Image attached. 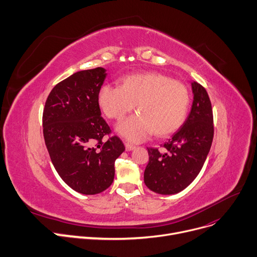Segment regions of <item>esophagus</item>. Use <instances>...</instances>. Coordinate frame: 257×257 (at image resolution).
I'll return each instance as SVG.
<instances>
[{
	"mask_svg": "<svg viewBox=\"0 0 257 257\" xmlns=\"http://www.w3.org/2000/svg\"><path fill=\"white\" fill-rule=\"evenodd\" d=\"M125 148H126L127 152H130V151H133L135 149V146H133L131 144H125Z\"/></svg>",
	"mask_w": 257,
	"mask_h": 257,
	"instance_id": "obj_1",
	"label": "esophagus"
}]
</instances>
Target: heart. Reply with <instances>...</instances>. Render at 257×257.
I'll list each match as a JSON object with an SVG mask.
<instances>
[{
    "instance_id": "heart-1",
    "label": "heart",
    "mask_w": 257,
    "mask_h": 257,
    "mask_svg": "<svg viewBox=\"0 0 257 257\" xmlns=\"http://www.w3.org/2000/svg\"><path fill=\"white\" fill-rule=\"evenodd\" d=\"M186 85L159 72L128 74L122 85L105 84L99 91V105L109 118L122 119L134 106L139 110L115 127L131 143H142L155 132L166 136L177 131L185 121L189 106Z\"/></svg>"
}]
</instances>
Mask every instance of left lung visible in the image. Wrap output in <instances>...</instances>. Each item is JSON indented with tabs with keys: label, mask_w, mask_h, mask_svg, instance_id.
I'll return each instance as SVG.
<instances>
[{
	"label": "left lung",
	"mask_w": 257,
	"mask_h": 257,
	"mask_svg": "<svg viewBox=\"0 0 257 257\" xmlns=\"http://www.w3.org/2000/svg\"><path fill=\"white\" fill-rule=\"evenodd\" d=\"M192 106L184 124L164 145V151L148 148L149 163L144 181L150 190L162 195L181 192L201 170L210 152L213 136V110L202 85L191 82Z\"/></svg>",
	"instance_id": "1"
}]
</instances>
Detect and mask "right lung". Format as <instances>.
I'll return each mask as SVG.
<instances>
[{"mask_svg": "<svg viewBox=\"0 0 257 257\" xmlns=\"http://www.w3.org/2000/svg\"><path fill=\"white\" fill-rule=\"evenodd\" d=\"M102 67L78 71L58 83L43 110L44 141L57 173L74 191L94 195L112 184L114 161L125 151L101 117L98 95L106 78Z\"/></svg>", "mask_w": 257, "mask_h": 257, "instance_id": "right-lung-1", "label": "right lung"}]
</instances>
